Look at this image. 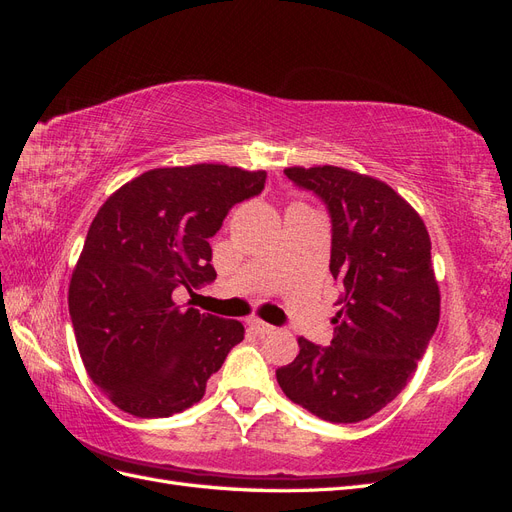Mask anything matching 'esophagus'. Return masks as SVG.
Segmentation results:
<instances>
[{"mask_svg": "<svg viewBox=\"0 0 512 512\" xmlns=\"http://www.w3.org/2000/svg\"><path fill=\"white\" fill-rule=\"evenodd\" d=\"M250 327L256 331V333H260V335H271V333H275L277 329L273 327V324H269V322H262V320H252L250 322Z\"/></svg>", "mask_w": 512, "mask_h": 512, "instance_id": "obj_1", "label": "esophagus"}]
</instances>
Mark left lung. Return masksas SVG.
I'll list each match as a JSON object with an SVG mask.
<instances>
[{"instance_id": "8db88e82", "label": "left lung", "mask_w": 512, "mask_h": 512, "mask_svg": "<svg viewBox=\"0 0 512 512\" xmlns=\"http://www.w3.org/2000/svg\"><path fill=\"white\" fill-rule=\"evenodd\" d=\"M286 177L316 192L333 222L331 273L342 286L333 342L299 337L277 369L294 404L331 423L380 412L414 376L440 320V288L421 215L389 183L339 166H290Z\"/></svg>"}]
</instances>
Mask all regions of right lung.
<instances>
[{"label":"right lung","instance_id":"add662e5","mask_svg":"<svg viewBox=\"0 0 512 512\" xmlns=\"http://www.w3.org/2000/svg\"><path fill=\"white\" fill-rule=\"evenodd\" d=\"M265 181L226 164L153 168L96 213L68 307L87 374L119 410L164 418L194 406L243 339L239 320L181 307L175 292L215 280L209 237Z\"/></svg>","mask_w":512,"mask_h":512}]
</instances>
